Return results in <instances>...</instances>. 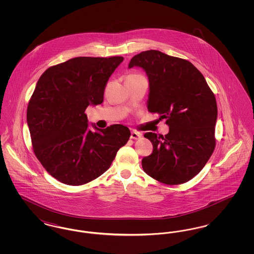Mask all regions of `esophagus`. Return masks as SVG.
<instances>
[{
	"mask_svg": "<svg viewBox=\"0 0 254 254\" xmlns=\"http://www.w3.org/2000/svg\"><path fill=\"white\" fill-rule=\"evenodd\" d=\"M142 137V134L139 132H136V131H131V134H130V139H133V140H138L139 138H141Z\"/></svg>",
	"mask_w": 254,
	"mask_h": 254,
	"instance_id": "obj_1",
	"label": "esophagus"
}]
</instances>
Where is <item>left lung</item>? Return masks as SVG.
<instances>
[{
    "mask_svg": "<svg viewBox=\"0 0 254 254\" xmlns=\"http://www.w3.org/2000/svg\"><path fill=\"white\" fill-rule=\"evenodd\" d=\"M144 69L149 83L147 110L160 114L169 131L165 136L146 132L152 153L143 158L147 175L168 185L192 179L215 147L217 104L203 74L189 61L159 50H146L133 57L128 68Z\"/></svg>",
    "mask_w": 254,
    "mask_h": 254,
    "instance_id": "left-lung-1",
    "label": "left lung"
}]
</instances>
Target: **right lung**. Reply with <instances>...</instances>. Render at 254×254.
<instances>
[{"instance_id":"right-lung-1","label":"right lung","mask_w":254,"mask_h":254,"mask_svg":"<svg viewBox=\"0 0 254 254\" xmlns=\"http://www.w3.org/2000/svg\"><path fill=\"white\" fill-rule=\"evenodd\" d=\"M123 57H76L42 74L28 103L26 122L34 153L58 181L80 186L109 169L130 137L123 125L105 129L91 124L85 110L104 101L109 77Z\"/></svg>"}]
</instances>
